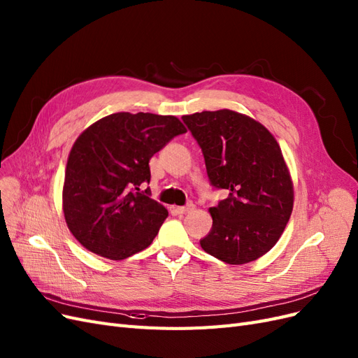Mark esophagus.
I'll return each instance as SVG.
<instances>
[{
  "label": "esophagus",
  "mask_w": 358,
  "mask_h": 358,
  "mask_svg": "<svg viewBox=\"0 0 358 358\" xmlns=\"http://www.w3.org/2000/svg\"><path fill=\"white\" fill-rule=\"evenodd\" d=\"M194 210V205L193 203H189V205H186V206H177L176 208V211L178 213V214H189V213H192Z\"/></svg>",
  "instance_id": "obj_1"
}]
</instances>
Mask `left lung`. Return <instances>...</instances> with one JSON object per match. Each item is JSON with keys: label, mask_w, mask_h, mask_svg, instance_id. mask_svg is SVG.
I'll list each match as a JSON object with an SVG mask.
<instances>
[{"label": "left lung", "mask_w": 358, "mask_h": 358, "mask_svg": "<svg viewBox=\"0 0 358 358\" xmlns=\"http://www.w3.org/2000/svg\"><path fill=\"white\" fill-rule=\"evenodd\" d=\"M202 148L213 186L229 196L211 206L205 252L229 264H245L278 242L290 220L294 189L280 144L264 126L232 110L182 116Z\"/></svg>", "instance_id": "8db88e82"}]
</instances>
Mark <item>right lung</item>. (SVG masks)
<instances>
[{"instance_id":"1","label":"right lung","mask_w":358,"mask_h":358,"mask_svg":"<svg viewBox=\"0 0 358 358\" xmlns=\"http://www.w3.org/2000/svg\"><path fill=\"white\" fill-rule=\"evenodd\" d=\"M186 131L176 116L122 111L78 135L68 155L62 210L86 250L123 260L152 244L168 211L140 186L150 181L152 156Z\"/></svg>"}]
</instances>
